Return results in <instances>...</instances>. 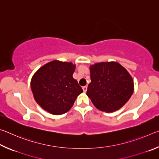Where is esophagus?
<instances>
[{
	"label": "esophagus",
	"mask_w": 159,
	"mask_h": 159,
	"mask_svg": "<svg viewBox=\"0 0 159 159\" xmlns=\"http://www.w3.org/2000/svg\"><path fill=\"white\" fill-rule=\"evenodd\" d=\"M87 89H88V87L87 86H83V92L84 93H86V91H87Z\"/></svg>",
	"instance_id": "obj_1"
}]
</instances>
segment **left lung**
I'll return each instance as SVG.
<instances>
[{"instance_id": "1", "label": "left lung", "mask_w": 159, "mask_h": 159, "mask_svg": "<svg viewBox=\"0 0 159 159\" xmlns=\"http://www.w3.org/2000/svg\"><path fill=\"white\" fill-rule=\"evenodd\" d=\"M90 79L87 90L94 105L99 110L112 112L119 109L133 93L130 75L117 62H101L90 66Z\"/></svg>"}]
</instances>
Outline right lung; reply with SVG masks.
<instances>
[{
    "label": "right lung",
    "mask_w": 159,
    "mask_h": 159,
    "mask_svg": "<svg viewBox=\"0 0 159 159\" xmlns=\"http://www.w3.org/2000/svg\"><path fill=\"white\" fill-rule=\"evenodd\" d=\"M75 65L54 60L41 67L34 75L31 88L35 100L45 111L55 115L71 108L82 88L73 78Z\"/></svg>",
    "instance_id": "obj_1"
}]
</instances>
